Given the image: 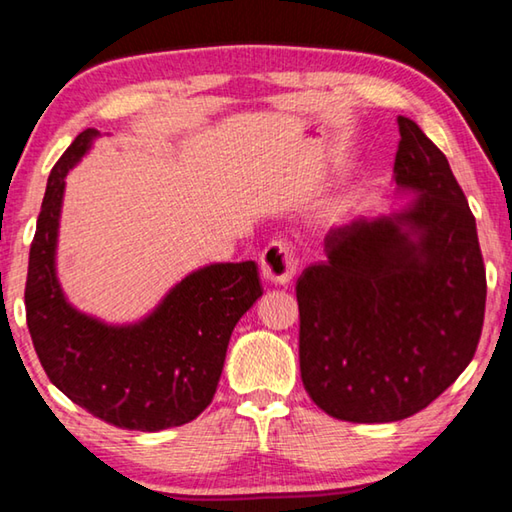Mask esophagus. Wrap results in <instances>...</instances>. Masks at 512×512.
I'll return each mask as SVG.
<instances>
[{
    "mask_svg": "<svg viewBox=\"0 0 512 512\" xmlns=\"http://www.w3.org/2000/svg\"><path fill=\"white\" fill-rule=\"evenodd\" d=\"M259 266H262V277L268 284L275 287H284L296 275V257H293V248L284 241H271L259 257Z\"/></svg>",
    "mask_w": 512,
    "mask_h": 512,
    "instance_id": "obj_1",
    "label": "esophagus"
}]
</instances>
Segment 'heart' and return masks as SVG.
Wrapping results in <instances>:
<instances>
[{
    "mask_svg": "<svg viewBox=\"0 0 512 512\" xmlns=\"http://www.w3.org/2000/svg\"><path fill=\"white\" fill-rule=\"evenodd\" d=\"M348 205H345L343 201H332L329 203L323 214H320V223L325 225V228H336V225H341L345 221V216H348Z\"/></svg>",
    "mask_w": 512,
    "mask_h": 512,
    "instance_id": "obj_1",
    "label": "heart"
}]
</instances>
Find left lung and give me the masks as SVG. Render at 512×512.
<instances>
[{
  "mask_svg": "<svg viewBox=\"0 0 512 512\" xmlns=\"http://www.w3.org/2000/svg\"><path fill=\"white\" fill-rule=\"evenodd\" d=\"M393 180L411 201L325 237L296 284L300 375L345 422H395L454 384L479 345L485 268L476 221L443 151L397 117Z\"/></svg>",
  "mask_w": 512,
  "mask_h": 512,
  "instance_id": "left-lung-1",
  "label": "left lung"
}]
</instances>
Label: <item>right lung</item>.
<instances>
[{
  "mask_svg": "<svg viewBox=\"0 0 512 512\" xmlns=\"http://www.w3.org/2000/svg\"><path fill=\"white\" fill-rule=\"evenodd\" d=\"M101 133L88 128L56 162L29 253L24 305L33 348L58 391L108 424L162 431L212 402L239 318L262 296L255 262L196 268L135 323H106L67 300L56 271L65 178Z\"/></svg>",
  "mask_w": 512,
  "mask_h": 512,
  "instance_id": "right-lung-1",
  "label": "right lung"
}]
</instances>
